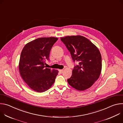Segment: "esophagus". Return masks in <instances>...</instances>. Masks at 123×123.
I'll return each instance as SVG.
<instances>
[{
  "mask_svg": "<svg viewBox=\"0 0 123 123\" xmlns=\"http://www.w3.org/2000/svg\"><path fill=\"white\" fill-rule=\"evenodd\" d=\"M64 70L63 69H59V71L60 72V73H62L63 72Z\"/></svg>",
  "mask_w": 123,
  "mask_h": 123,
  "instance_id": "34e87169",
  "label": "esophagus"
}]
</instances>
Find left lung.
Instances as JSON below:
<instances>
[{
  "instance_id": "8db88e82",
  "label": "left lung",
  "mask_w": 123,
  "mask_h": 123,
  "mask_svg": "<svg viewBox=\"0 0 123 123\" xmlns=\"http://www.w3.org/2000/svg\"><path fill=\"white\" fill-rule=\"evenodd\" d=\"M70 52L74 61L79 65L74 67L68 84L78 91L90 87L99 78L102 70V57L98 48L81 36L60 37Z\"/></svg>"
}]
</instances>
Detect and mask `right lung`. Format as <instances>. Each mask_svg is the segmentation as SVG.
<instances>
[{"instance_id": "obj_1", "label": "right lung", "mask_w": 123, "mask_h": 123, "mask_svg": "<svg viewBox=\"0 0 123 123\" xmlns=\"http://www.w3.org/2000/svg\"><path fill=\"white\" fill-rule=\"evenodd\" d=\"M58 38L41 37L25 45L19 62L20 75L31 89L42 92L50 89L58 74L57 69L46 68L50 49Z\"/></svg>"}]
</instances>
